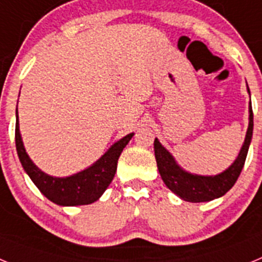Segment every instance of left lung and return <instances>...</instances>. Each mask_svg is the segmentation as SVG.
I'll return each instance as SVG.
<instances>
[{"instance_id":"1","label":"left lung","mask_w":262,"mask_h":262,"mask_svg":"<svg viewBox=\"0 0 262 262\" xmlns=\"http://www.w3.org/2000/svg\"><path fill=\"white\" fill-rule=\"evenodd\" d=\"M247 90L251 97L248 84H247ZM252 134H253V113H252V106L249 103L248 129L245 134L244 143L240 148L239 155L226 170L215 176L194 174V173L185 170L184 168L178 165L172 154L156 138L154 143L155 157H156L157 169H159L164 184L166 185L169 190H172L176 195L187 202H209V201L221 198L235 185L242 173L245 159L248 155L249 145H251Z\"/></svg>"}]
</instances>
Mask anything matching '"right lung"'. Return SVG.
<instances>
[{
    "label": "right lung",
    "instance_id": "add662e5",
    "mask_svg": "<svg viewBox=\"0 0 262 262\" xmlns=\"http://www.w3.org/2000/svg\"><path fill=\"white\" fill-rule=\"evenodd\" d=\"M133 136L134 133H131L115 142L96 163L84 170L68 177H53L39 169L30 159L20 136L18 108L15 110V147L20 164L40 193L59 206L90 205L98 201L113 181L118 159Z\"/></svg>",
    "mask_w": 262,
    "mask_h": 262
}]
</instances>
